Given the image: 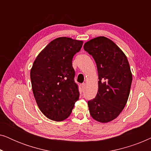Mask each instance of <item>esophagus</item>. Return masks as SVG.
<instances>
[{
  "label": "esophagus",
  "mask_w": 151,
  "mask_h": 151,
  "mask_svg": "<svg viewBox=\"0 0 151 151\" xmlns=\"http://www.w3.org/2000/svg\"><path fill=\"white\" fill-rule=\"evenodd\" d=\"M85 87H86V84L85 83H82V88H83V89H84V88H85Z\"/></svg>",
  "instance_id": "obj_1"
}]
</instances>
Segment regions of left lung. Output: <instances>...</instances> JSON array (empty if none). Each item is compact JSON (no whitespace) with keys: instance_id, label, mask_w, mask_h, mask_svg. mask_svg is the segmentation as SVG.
Masks as SVG:
<instances>
[{"instance_id":"1","label":"left lung","mask_w":151,"mask_h":151,"mask_svg":"<svg viewBox=\"0 0 151 151\" xmlns=\"http://www.w3.org/2000/svg\"><path fill=\"white\" fill-rule=\"evenodd\" d=\"M91 55L98 73V91L88 102L95 120L106 123L116 118L124 108L132 82L131 68L126 55L110 39L99 36L84 45Z\"/></svg>"}]
</instances>
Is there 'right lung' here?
Instances as JSON below:
<instances>
[{
	"label": "right lung",
	"mask_w": 151,
	"mask_h": 151,
	"mask_svg": "<svg viewBox=\"0 0 151 151\" xmlns=\"http://www.w3.org/2000/svg\"><path fill=\"white\" fill-rule=\"evenodd\" d=\"M82 44L83 41L67 37L55 38L40 51L31 69L35 100L41 112L51 120L67 119L79 99L72 60Z\"/></svg>",
	"instance_id": "obj_1"
}]
</instances>
